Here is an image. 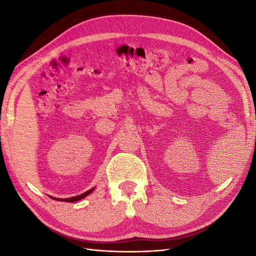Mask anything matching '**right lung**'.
<instances>
[{
	"instance_id": "add662e5",
	"label": "right lung",
	"mask_w": 256,
	"mask_h": 256,
	"mask_svg": "<svg viewBox=\"0 0 256 256\" xmlns=\"http://www.w3.org/2000/svg\"><path fill=\"white\" fill-rule=\"evenodd\" d=\"M94 188H91L90 190H88V192H86L79 196H76V197H70V198H56V197H52V196H50V197L54 200H57V201H64V202H76V201L86 198V196L90 194L92 192H94Z\"/></svg>"
}]
</instances>
